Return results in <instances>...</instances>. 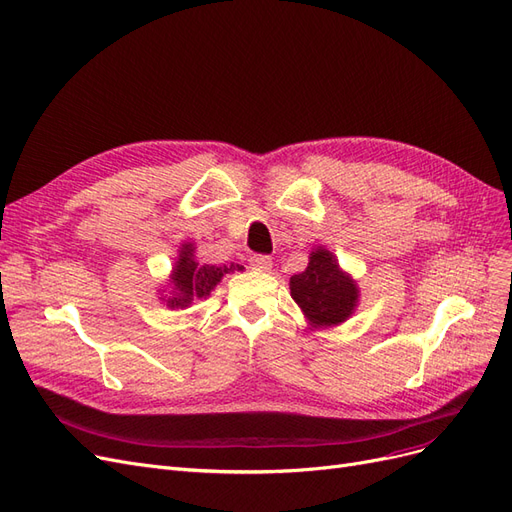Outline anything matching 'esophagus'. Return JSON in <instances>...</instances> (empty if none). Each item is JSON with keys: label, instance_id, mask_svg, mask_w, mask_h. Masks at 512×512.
<instances>
[{"label": "esophagus", "instance_id": "1", "mask_svg": "<svg viewBox=\"0 0 512 512\" xmlns=\"http://www.w3.org/2000/svg\"><path fill=\"white\" fill-rule=\"evenodd\" d=\"M249 261H251L253 270H259V272H270L272 270V259L268 255H253Z\"/></svg>", "mask_w": 512, "mask_h": 512}]
</instances>
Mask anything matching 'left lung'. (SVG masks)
<instances>
[{
	"mask_svg": "<svg viewBox=\"0 0 512 512\" xmlns=\"http://www.w3.org/2000/svg\"><path fill=\"white\" fill-rule=\"evenodd\" d=\"M291 298L302 308L312 327H334L353 315L359 289L340 270L336 257L323 246L312 249L308 268L289 280Z\"/></svg>",
	"mask_w": 512,
	"mask_h": 512,
	"instance_id": "1",
	"label": "left lung"
}]
</instances>
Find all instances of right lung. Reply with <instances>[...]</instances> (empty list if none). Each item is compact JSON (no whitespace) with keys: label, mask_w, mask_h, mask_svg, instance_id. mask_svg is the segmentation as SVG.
<instances>
[{"label":"right lung","mask_w":512,"mask_h":512,"mask_svg":"<svg viewBox=\"0 0 512 512\" xmlns=\"http://www.w3.org/2000/svg\"><path fill=\"white\" fill-rule=\"evenodd\" d=\"M193 253L195 246L191 242L183 244V249L178 253V261L170 276L172 291L161 298L170 308H187L193 304V300L206 298L221 283L225 274L242 270L240 263H232V266H208V263H204V266H200Z\"/></svg>","instance_id":"right-lung-1"}]
</instances>
